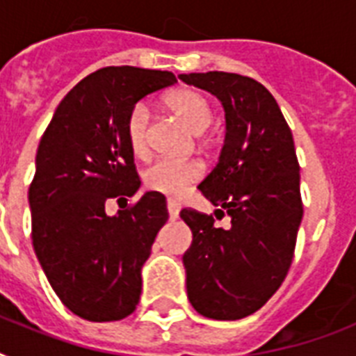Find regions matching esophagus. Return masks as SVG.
Returning a JSON list of instances; mask_svg holds the SVG:
<instances>
[{
    "mask_svg": "<svg viewBox=\"0 0 356 356\" xmlns=\"http://www.w3.org/2000/svg\"><path fill=\"white\" fill-rule=\"evenodd\" d=\"M179 211H181V207H179L177 201L168 200V212H170V218H172V220H175V218L179 216Z\"/></svg>",
    "mask_w": 356,
    "mask_h": 356,
    "instance_id": "1",
    "label": "esophagus"
}]
</instances>
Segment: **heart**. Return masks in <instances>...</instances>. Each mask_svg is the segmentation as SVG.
<instances>
[{
	"label": "heart",
	"mask_w": 356,
	"mask_h": 356,
	"mask_svg": "<svg viewBox=\"0 0 356 356\" xmlns=\"http://www.w3.org/2000/svg\"><path fill=\"white\" fill-rule=\"evenodd\" d=\"M170 111L179 118L190 131L201 133L211 123V105L200 92L177 90L170 94L166 99ZM149 107L144 102L134 103L125 118V138L136 156H145L149 149ZM203 168L197 161H173V159H159L151 164L144 173L147 188L156 190L166 195H179L186 188V184L201 177Z\"/></svg>",
	"instance_id": "heart-1"
}]
</instances>
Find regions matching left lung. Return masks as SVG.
Returning a JSON list of instances; mask_svg holds the SVG:
<instances>
[{"label": "left lung", "mask_w": 356, "mask_h": 356, "mask_svg": "<svg viewBox=\"0 0 356 356\" xmlns=\"http://www.w3.org/2000/svg\"><path fill=\"white\" fill-rule=\"evenodd\" d=\"M179 79L216 96L225 111L220 161L197 188L216 218L183 209L192 245L183 254L192 307L212 320L253 314L279 290L296 249L303 203L292 131L266 86L227 72L181 74Z\"/></svg>", "instance_id": "left-lung-1"}]
</instances>
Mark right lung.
Returning <instances> with one entry per match:
<instances>
[{
  "label": "right lung",
  "instance_id": "1",
  "mask_svg": "<svg viewBox=\"0 0 356 356\" xmlns=\"http://www.w3.org/2000/svg\"><path fill=\"white\" fill-rule=\"evenodd\" d=\"M177 83L172 72L108 66L58 103L36 151L29 186L31 238L47 281L75 316L118 321L133 314L142 266L168 220L166 197L145 192L108 216V200L140 188L125 118L134 103Z\"/></svg>",
  "mask_w": 356,
  "mask_h": 356
}]
</instances>
